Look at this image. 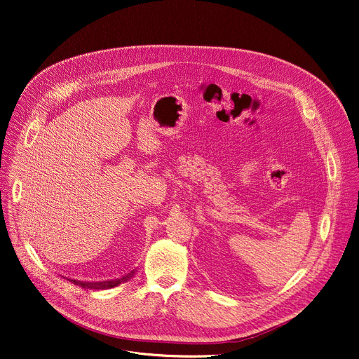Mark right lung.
Masks as SVG:
<instances>
[{
	"label": "right lung",
	"instance_id": "obj_1",
	"mask_svg": "<svg viewBox=\"0 0 359 359\" xmlns=\"http://www.w3.org/2000/svg\"><path fill=\"white\" fill-rule=\"evenodd\" d=\"M135 274V270L130 271L128 276L122 277V278H118V280H109V281H99V283H86V281H78V280H71L68 278L71 283L76 284V285H81L82 288H95V290H107V288H114L122 283H126L128 280H130V277Z\"/></svg>",
	"mask_w": 359,
	"mask_h": 359
}]
</instances>
